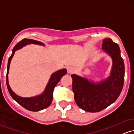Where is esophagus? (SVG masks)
Returning a JSON list of instances; mask_svg holds the SVG:
<instances>
[{
  "instance_id": "34e87169",
  "label": "esophagus",
  "mask_w": 134,
  "mask_h": 134,
  "mask_svg": "<svg viewBox=\"0 0 134 134\" xmlns=\"http://www.w3.org/2000/svg\"><path fill=\"white\" fill-rule=\"evenodd\" d=\"M75 71L74 68L73 67H69L67 68V72L69 73V74H72Z\"/></svg>"
}]
</instances>
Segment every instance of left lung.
Masks as SVG:
<instances>
[{"label": "left lung", "mask_w": 134, "mask_h": 134, "mask_svg": "<svg viewBox=\"0 0 134 134\" xmlns=\"http://www.w3.org/2000/svg\"><path fill=\"white\" fill-rule=\"evenodd\" d=\"M102 49L113 61L108 78L95 83L78 75H71L76 103L88 112H99L114 103L121 93L124 84V62L118 44L111 39L105 38L103 40Z\"/></svg>", "instance_id": "obj_1"}]
</instances>
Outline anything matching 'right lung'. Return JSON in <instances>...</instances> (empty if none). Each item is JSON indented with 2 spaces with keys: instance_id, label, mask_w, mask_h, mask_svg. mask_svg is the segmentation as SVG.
<instances>
[{
  "instance_id": "add662e5",
  "label": "right lung",
  "mask_w": 134,
  "mask_h": 134,
  "mask_svg": "<svg viewBox=\"0 0 134 134\" xmlns=\"http://www.w3.org/2000/svg\"><path fill=\"white\" fill-rule=\"evenodd\" d=\"M30 44H34L41 45L44 46V44L39 41L33 40V39H23V40L19 42L16 44V45L13 48L12 54L11 57L9 58L8 63H7V74H6V84L7 87L8 89L10 95L12 97V98L16 102L18 103L22 107L25 108L26 109L30 111H39L41 110L44 109L51 104L53 100V90L55 88L56 85L58 83L62 77L66 74L67 73V69H62L56 71L55 72L51 74L50 78L48 81V84L46 86L44 90L42 93L39 95H37L35 97H22L16 95L12 90V89L10 87L9 85L8 81V74L9 70L10 64H11V60H12L13 56H14L15 51L18 49H21L25 46Z\"/></svg>"
}]
</instances>
